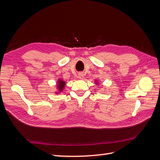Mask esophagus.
Wrapping results in <instances>:
<instances>
[{
    "instance_id": "34e87169",
    "label": "esophagus",
    "mask_w": 160,
    "mask_h": 160,
    "mask_svg": "<svg viewBox=\"0 0 160 160\" xmlns=\"http://www.w3.org/2000/svg\"><path fill=\"white\" fill-rule=\"evenodd\" d=\"M83 77H84V74L83 73V72H79V73L78 74V78L80 79H83Z\"/></svg>"
}]
</instances>
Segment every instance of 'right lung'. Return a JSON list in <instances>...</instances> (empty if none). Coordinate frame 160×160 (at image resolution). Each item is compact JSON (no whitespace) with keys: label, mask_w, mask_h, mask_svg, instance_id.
<instances>
[{"label":"right lung","mask_w":160,"mask_h":160,"mask_svg":"<svg viewBox=\"0 0 160 160\" xmlns=\"http://www.w3.org/2000/svg\"><path fill=\"white\" fill-rule=\"evenodd\" d=\"M58 82H59V83H58L57 87H58V88H59V90L60 91H61L64 88L65 85V82H64L63 81H62L61 79L59 80V81H58Z\"/></svg>","instance_id":"1"}]
</instances>
